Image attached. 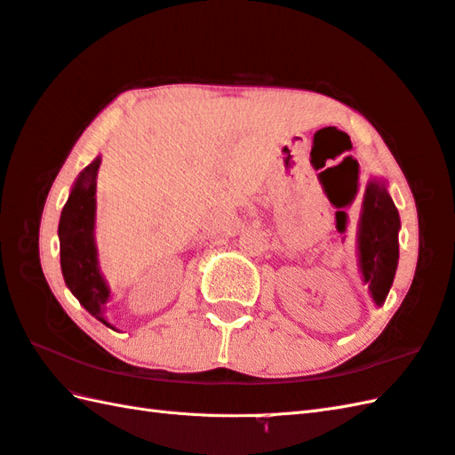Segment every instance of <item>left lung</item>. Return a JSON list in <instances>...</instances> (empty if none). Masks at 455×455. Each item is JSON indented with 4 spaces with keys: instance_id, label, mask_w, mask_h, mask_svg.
<instances>
[{
    "instance_id": "obj_1",
    "label": "left lung",
    "mask_w": 455,
    "mask_h": 455,
    "mask_svg": "<svg viewBox=\"0 0 455 455\" xmlns=\"http://www.w3.org/2000/svg\"><path fill=\"white\" fill-rule=\"evenodd\" d=\"M399 228V213L387 194L386 182L382 178L371 180L364 192L356 244L363 281L378 306L384 304L395 277Z\"/></svg>"
}]
</instances>
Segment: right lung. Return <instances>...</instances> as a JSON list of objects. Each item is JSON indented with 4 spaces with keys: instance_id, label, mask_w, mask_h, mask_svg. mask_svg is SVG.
I'll return each instance as SVG.
<instances>
[{
    "instance_id": "right-lung-1",
    "label": "right lung",
    "mask_w": 455,
    "mask_h": 455,
    "mask_svg": "<svg viewBox=\"0 0 455 455\" xmlns=\"http://www.w3.org/2000/svg\"><path fill=\"white\" fill-rule=\"evenodd\" d=\"M100 156L84 168L71 188L60 217V261L69 291L83 308L104 325V310L110 300V289L99 269V253L94 244V213H97V172ZM114 330V327H112Z\"/></svg>"
}]
</instances>
